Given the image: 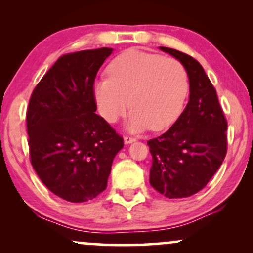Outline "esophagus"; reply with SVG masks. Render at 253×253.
<instances>
[{
  "instance_id": "34e87169",
  "label": "esophagus",
  "mask_w": 253,
  "mask_h": 253,
  "mask_svg": "<svg viewBox=\"0 0 253 253\" xmlns=\"http://www.w3.org/2000/svg\"><path fill=\"white\" fill-rule=\"evenodd\" d=\"M135 140H136V139H135V138H133V136H129V135L124 136V141H125V144H132V143H134Z\"/></svg>"
}]
</instances>
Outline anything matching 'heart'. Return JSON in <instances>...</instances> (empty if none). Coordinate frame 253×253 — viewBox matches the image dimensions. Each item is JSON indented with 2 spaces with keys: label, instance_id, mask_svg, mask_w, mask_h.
<instances>
[{
  "label": "heart",
  "instance_id": "b5f03b06",
  "mask_svg": "<svg viewBox=\"0 0 253 253\" xmlns=\"http://www.w3.org/2000/svg\"><path fill=\"white\" fill-rule=\"evenodd\" d=\"M107 74L108 78L92 86L98 113L107 123H117L130 107L127 129L161 130L181 114L189 84L184 66L175 58L128 50L109 64Z\"/></svg>",
  "mask_w": 253,
  "mask_h": 253
}]
</instances>
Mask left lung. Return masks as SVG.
<instances>
[{"instance_id": "1", "label": "left lung", "mask_w": 253, "mask_h": 253, "mask_svg": "<svg viewBox=\"0 0 253 253\" xmlns=\"http://www.w3.org/2000/svg\"><path fill=\"white\" fill-rule=\"evenodd\" d=\"M184 66L189 78V101L164 134L150 139V183L162 195L181 199L206 187L227 152V121L216 90L201 64L173 48L159 47Z\"/></svg>"}]
</instances>
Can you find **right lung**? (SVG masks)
Segmentation results:
<instances>
[{
    "instance_id": "right-lung-1",
    "label": "right lung",
    "mask_w": 253,
    "mask_h": 253,
    "mask_svg": "<svg viewBox=\"0 0 253 253\" xmlns=\"http://www.w3.org/2000/svg\"><path fill=\"white\" fill-rule=\"evenodd\" d=\"M102 47L64 54L32 92L27 109L31 163L48 190L85 202L106 189L124 140L97 115L92 86L112 54Z\"/></svg>"
}]
</instances>
